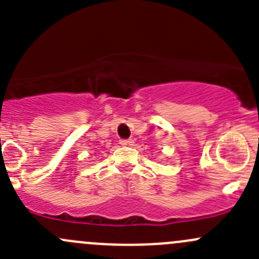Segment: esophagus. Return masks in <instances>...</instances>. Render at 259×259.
<instances>
[{
    "label": "esophagus",
    "instance_id": "34e87169",
    "mask_svg": "<svg viewBox=\"0 0 259 259\" xmlns=\"http://www.w3.org/2000/svg\"><path fill=\"white\" fill-rule=\"evenodd\" d=\"M133 143H134V140H133V139H121V140H120V144H121V145H132L133 144Z\"/></svg>",
    "mask_w": 259,
    "mask_h": 259
}]
</instances>
